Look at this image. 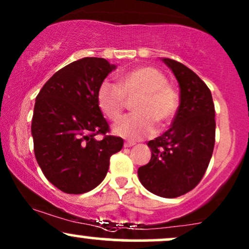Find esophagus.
<instances>
[{
	"label": "esophagus",
	"mask_w": 249,
	"mask_h": 249,
	"mask_svg": "<svg viewBox=\"0 0 249 249\" xmlns=\"http://www.w3.org/2000/svg\"><path fill=\"white\" fill-rule=\"evenodd\" d=\"M133 145H136V142H124V147H131V146H133Z\"/></svg>",
	"instance_id": "1"
}]
</instances>
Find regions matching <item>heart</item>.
<instances>
[{"mask_svg":"<svg viewBox=\"0 0 249 249\" xmlns=\"http://www.w3.org/2000/svg\"><path fill=\"white\" fill-rule=\"evenodd\" d=\"M137 96L132 104L134 113L119 119L113 133L128 141H139L152 136L156 122L164 126L177 115L179 96L167 83L164 72L154 67H139L121 76L118 85L110 81L101 83L97 90L99 110L111 121L121 116L126 98Z\"/></svg>","mask_w":249,"mask_h":249,"instance_id":"1","label":"heart"}]
</instances>
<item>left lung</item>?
Instances as JSON below:
<instances>
[{
  "label": "left lung",
  "instance_id": "left-lung-1",
  "mask_svg": "<svg viewBox=\"0 0 249 249\" xmlns=\"http://www.w3.org/2000/svg\"><path fill=\"white\" fill-rule=\"evenodd\" d=\"M161 61L179 83L180 105L172 126L148 142L151 160L138 168L142 185L156 196L177 198L190 192L206 172L215 142V110L212 93L186 65Z\"/></svg>",
  "mask_w": 249,
  "mask_h": 249
}]
</instances>
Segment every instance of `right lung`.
<instances>
[{
	"label": "right lung",
	"instance_id": "right-lung-1",
	"mask_svg": "<svg viewBox=\"0 0 249 249\" xmlns=\"http://www.w3.org/2000/svg\"><path fill=\"white\" fill-rule=\"evenodd\" d=\"M115 64L85 57L58 70L36 97L31 134L36 160L53 185L69 194L98 186L110 157L122 150L121 137L107 136L108 124L97 104V90ZM97 134H104L102 141Z\"/></svg>",
	"mask_w": 249,
	"mask_h": 249
}]
</instances>
